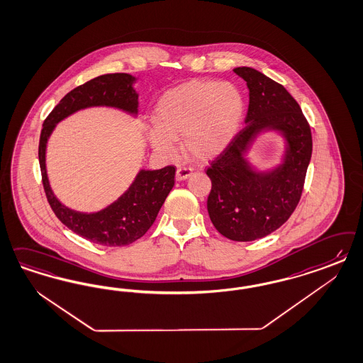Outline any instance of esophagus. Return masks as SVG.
Here are the masks:
<instances>
[{"label": "esophagus", "mask_w": 363, "mask_h": 363, "mask_svg": "<svg viewBox=\"0 0 363 363\" xmlns=\"http://www.w3.org/2000/svg\"><path fill=\"white\" fill-rule=\"evenodd\" d=\"M192 175V168L189 167H179L176 171V180H184Z\"/></svg>", "instance_id": "34e87169"}]
</instances>
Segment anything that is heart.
I'll return each mask as SVG.
<instances>
[{
  "mask_svg": "<svg viewBox=\"0 0 363 363\" xmlns=\"http://www.w3.org/2000/svg\"><path fill=\"white\" fill-rule=\"evenodd\" d=\"M246 100L231 82H186L167 91L155 108L156 128L150 132L153 150L175 157L176 140L198 160H210L224 152L242 127Z\"/></svg>",
  "mask_w": 363,
  "mask_h": 363,
  "instance_id": "obj_1",
  "label": "heart"
}]
</instances>
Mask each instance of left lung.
<instances>
[{
    "instance_id": "8db88e82",
    "label": "left lung",
    "mask_w": 363,
    "mask_h": 363,
    "mask_svg": "<svg viewBox=\"0 0 363 363\" xmlns=\"http://www.w3.org/2000/svg\"><path fill=\"white\" fill-rule=\"evenodd\" d=\"M234 72L250 91L246 127L207 168L212 183L207 210L223 236L235 242H251L278 230L296 208L313 139L301 106L283 85L254 68L239 67ZM263 130L281 131L286 151L278 167L259 173L244 153Z\"/></svg>"
}]
</instances>
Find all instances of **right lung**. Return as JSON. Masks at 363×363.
I'll return each instance as SVG.
<instances>
[{
    "label": "right lung",
    "mask_w": 363,
    "mask_h": 363,
    "mask_svg": "<svg viewBox=\"0 0 363 363\" xmlns=\"http://www.w3.org/2000/svg\"><path fill=\"white\" fill-rule=\"evenodd\" d=\"M136 79L128 73H111L94 77L65 94L43 124L38 160L48 201L60 219L74 234L106 247L128 246L140 239L152 225L169 191L175 184V167L141 169L130 187L104 210L86 213L70 210L60 201L49 184L45 151L56 124L72 113L89 106H111L136 116L139 94L133 89Z\"/></svg>",
    "instance_id": "obj_1"
}]
</instances>
